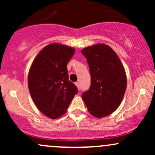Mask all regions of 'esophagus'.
<instances>
[{"mask_svg":"<svg viewBox=\"0 0 155 155\" xmlns=\"http://www.w3.org/2000/svg\"><path fill=\"white\" fill-rule=\"evenodd\" d=\"M75 84H76V86L78 87V89H79V82H76Z\"/></svg>","mask_w":155,"mask_h":155,"instance_id":"34e87169","label":"esophagus"}]
</instances>
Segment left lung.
Listing matches in <instances>:
<instances>
[{"mask_svg":"<svg viewBox=\"0 0 155 155\" xmlns=\"http://www.w3.org/2000/svg\"><path fill=\"white\" fill-rule=\"evenodd\" d=\"M86 58L91 84L82 93L89 112L97 118L108 116L119 107L127 87L123 65L109 46L98 44L81 51Z\"/></svg>","mask_w":155,"mask_h":155,"instance_id":"left-lung-1","label":"left lung"}]
</instances>
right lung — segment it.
I'll list each match as a JSON object with an SVG mask.
<instances>
[{"instance_id": "1", "label": "right lung", "mask_w": 155, "mask_h": 155, "mask_svg": "<svg viewBox=\"0 0 155 155\" xmlns=\"http://www.w3.org/2000/svg\"><path fill=\"white\" fill-rule=\"evenodd\" d=\"M75 53L74 48L51 44L41 50L28 74V88L38 109L50 119L59 118L67 111L78 92L68 79L67 65Z\"/></svg>"}]
</instances>
